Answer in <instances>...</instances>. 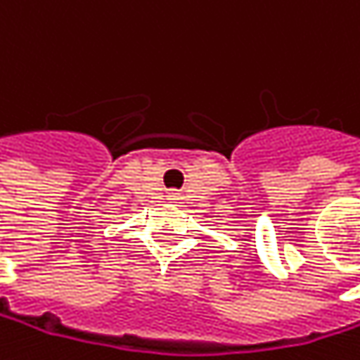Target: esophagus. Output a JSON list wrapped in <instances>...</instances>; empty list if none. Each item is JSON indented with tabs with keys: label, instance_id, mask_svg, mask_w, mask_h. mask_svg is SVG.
<instances>
[{
	"label": "esophagus",
	"instance_id": "34e87169",
	"mask_svg": "<svg viewBox=\"0 0 360 360\" xmlns=\"http://www.w3.org/2000/svg\"><path fill=\"white\" fill-rule=\"evenodd\" d=\"M170 200H176V194H170Z\"/></svg>",
	"mask_w": 360,
	"mask_h": 360
}]
</instances>
